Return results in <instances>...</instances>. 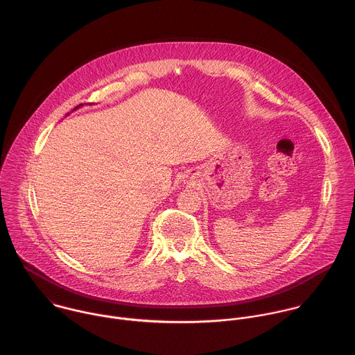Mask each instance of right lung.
I'll use <instances>...</instances> for the list:
<instances>
[{
    "instance_id": "right-lung-1",
    "label": "right lung",
    "mask_w": 355,
    "mask_h": 355,
    "mask_svg": "<svg viewBox=\"0 0 355 355\" xmlns=\"http://www.w3.org/2000/svg\"><path fill=\"white\" fill-rule=\"evenodd\" d=\"M81 106H84V105H83V103H81V105H80V106H77V107H74V110H77V109H80V107H81ZM74 110H73V112H74Z\"/></svg>"
}]
</instances>
